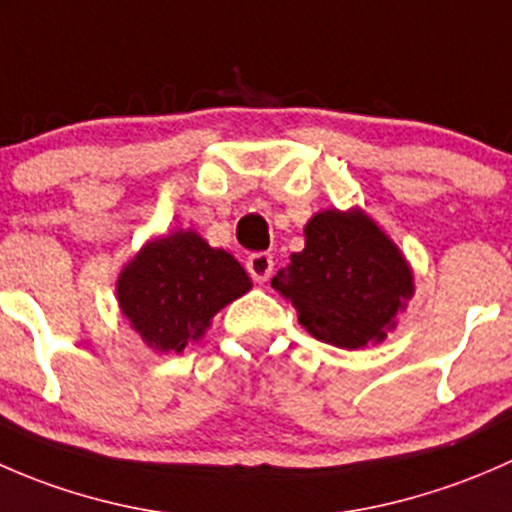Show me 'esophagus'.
Segmentation results:
<instances>
[{"instance_id":"1","label":"esophagus","mask_w":512,"mask_h":512,"mask_svg":"<svg viewBox=\"0 0 512 512\" xmlns=\"http://www.w3.org/2000/svg\"><path fill=\"white\" fill-rule=\"evenodd\" d=\"M247 272L255 282H267L272 275V267H275V260H272L270 252H252L245 262Z\"/></svg>"}]
</instances>
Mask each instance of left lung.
I'll return each instance as SVG.
<instances>
[{"label":"left lung","instance_id":"1","mask_svg":"<svg viewBox=\"0 0 512 512\" xmlns=\"http://www.w3.org/2000/svg\"><path fill=\"white\" fill-rule=\"evenodd\" d=\"M272 287L314 339L339 349L384 342L416 289L404 252L361 208L314 213L304 250L289 255Z\"/></svg>","mask_w":512,"mask_h":512}]
</instances>
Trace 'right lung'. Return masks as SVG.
I'll use <instances>...</instances> for the list:
<instances>
[{"instance_id": "right-lung-1", "label": "right lung", "mask_w": 512, "mask_h": 512, "mask_svg": "<svg viewBox=\"0 0 512 512\" xmlns=\"http://www.w3.org/2000/svg\"><path fill=\"white\" fill-rule=\"evenodd\" d=\"M252 289L240 262L195 230L148 240L123 265L116 299L131 329L158 354L200 342L220 309Z\"/></svg>"}]
</instances>
